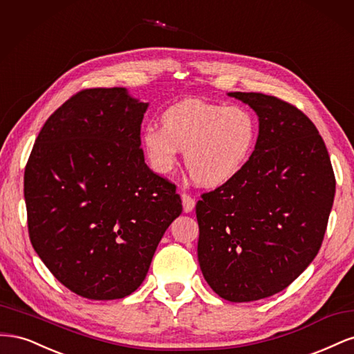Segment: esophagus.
<instances>
[{
	"label": "esophagus",
	"mask_w": 354,
	"mask_h": 354,
	"mask_svg": "<svg viewBox=\"0 0 354 354\" xmlns=\"http://www.w3.org/2000/svg\"><path fill=\"white\" fill-rule=\"evenodd\" d=\"M181 201H183V208H185V212H190L192 209L195 208V199L192 198L190 195L183 194V195H181Z\"/></svg>",
	"instance_id": "esophagus-1"
}]
</instances>
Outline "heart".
<instances>
[{"label": "heart", "mask_w": 354, "mask_h": 354, "mask_svg": "<svg viewBox=\"0 0 354 354\" xmlns=\"http://www.w3.org/2000/svg\"><path fill=\"white\" fill-rule=\"evenodd\" d=\"M259 142L255 115L242 106L199 99L171 104L162 125L143 128L142 143L152 168L169 173L185 151V165L195 183L218 187L236 178L251 160Z\"/></svg>", "instance_id": "1"}]
</instances>
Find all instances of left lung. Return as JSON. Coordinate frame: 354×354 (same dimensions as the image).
<instances>
[{
  "label": "left lung",
  "mask_w": 354,
  "mask_h": 354,
  "mask_svg": "<svg viewBox=\"0 0 354 354\" xmlns=\"http://www.w3.org/2000/svg\"><path fill=\"white\" fill-rule=\"evenodd\" d=\"M229 95L259 116V142L236 178L198 201V260L214 292L248 303L283 291L315 260L335 177L317 128L295 106L261 93Z\"/></svg>",
  "instance_id": "1"
}]
</instances>
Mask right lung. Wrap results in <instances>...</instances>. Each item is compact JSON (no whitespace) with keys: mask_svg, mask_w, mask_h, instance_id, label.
<instances>
[{"mask_svg":"<svg viewBox=\"0 0 354 354\" xmlns=\"http://www.w3.org/2000/svg\"><path fill=\"white\" fill-rule=\"evenodd\" d=\"M149 103L122 87L88 88L46 121L25 168L30 243L72 292H134L165 230L181 214L176 186L145 162Z\"/></svg>","mask_w":354,"mask_h":354,"instance_id":"obj_1","label":"right lung"}]
</instances>
